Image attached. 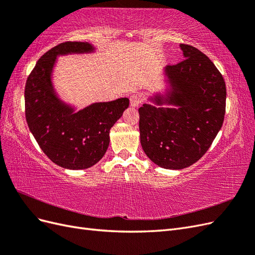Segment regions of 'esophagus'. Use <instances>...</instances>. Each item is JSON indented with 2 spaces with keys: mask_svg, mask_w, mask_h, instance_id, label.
Wrapping results in <instances>:
<instances>
[{
  "mask_svg": "<svg viewBox=\"0 0 255 255\" xmlns=\"http://www.w3.org/2000/svg\"><path fill=\"white\" fill-rule=\"evenodd\" d=\"M140 102H141V98H140L139 95L134 94V95H132V96L129 97V104H130V106L137 107L138 105L140 104Z\"/></svg>",
  "mask_w": 255,
  "mask_h": 255,
  "instance_id": "esophagus-1",
  "label": "esophagus"
}]
</instances>
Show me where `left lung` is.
I'll return each instance as SVG.
<instances>
[{"label": "left lung", "mask_w": 255, "mask_h": 255, "mask_svg": "<svg viewBox=\"0 0 255 255\" xmlns=\"http://www.w3.org/2000/svg\"><path fill=\"white\" fill-rule=\"evenodd\" d=\"M184 59L167 66L170 88L149 100L139 112L140 143L154 164L165 169L187 168L201 158L220 130L226 114L227 88L221 73L205 54L180 44Z\"/></svg>", "instance_id": "left-lung-1"}]
</instances>
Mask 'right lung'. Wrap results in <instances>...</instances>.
Instances as JSON below:
<instances>
[{
	"label": "right lung",
	"mask_w": 255,
	"mask_h": 255,
	"mask_svg": "<svg viewBox=\"0 0 255 255\" xmlns=\"http://www.w3.org/2000/svg\"><path fill=\"white\" fill-rule=\"evenodd\" d=\"M94 51L88 42L60 43L39 58L25 85V118L29 130L53 163L71 170L87 169L104 156L110 144V129L129 104L128 98H120L75 112L57 97L52 83L56 57Z\"/></svg>",
	"instance_id": "obj_1"
}]
</instances>
